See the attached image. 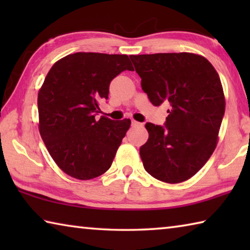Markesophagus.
I'll list each match as a JSON object with an SVG mask.
<instances>
[{
	"label": "esophagus",
	"mask_w": 250,
	"mask_h": 250,
	"mask_svg": "<svg viewBox=\"0 0 250 250\" xmlns=\"http://www.w3.org/2000/svg\"><path fill=\"white\" fill-rule=\"evenodd\" d=\"M131 125H132V126H140V125H142V124H140V122H138L135 120H132V124H131Z\"/></svg>",
	"instance_id": "34e87169"
}]
</instances>
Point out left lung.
Here are the masks:
<instances>
[{"mask_svg": "<svg viewBox=\"0 0 250 250\" xmlns=\"http://www.w3.org/2000/svg\"><path fill=\"white\" fill-rule=\"evenodd\" d=\"M141 87L154 105L171 104L166 125L147 122L149 139L140 147L146 171L166 183L191 179L218 142L225 96L216 69L201 55H131Z\"/></svg>", "mask_w": 250, "mask_h": 250, "instance_id": "left-lung-1", "label": "left lung"}]
</instances>
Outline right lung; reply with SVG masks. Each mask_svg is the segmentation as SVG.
<instances>
[{"label":"right lung","instance_id":"add662e5","mask_svg":"<svg viewBox=\"0 0 250 250\" xmlns=\"http://www.w3.org/2000/svg\"><path fill=\"white\" fill-rule=\"evenodd\" d=\"M126 55L75 53L48 71L37 98L39 129L46 147L62 172L91 180L111 167L131 120L96 115L108 99L109 84L124 70H132Z\"/></svg>","mask_w":250,"mask_h":250}]
</instances>
